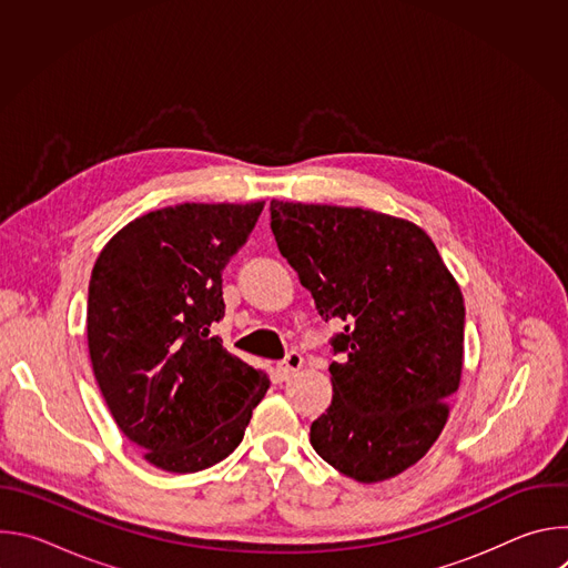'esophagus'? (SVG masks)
<instances>
[{
  "label": "esophagus",
  "instance_id": "1",
  "mask_svg": "<svg viewBox=\"0 0 568 568\" xmlns=\"http://www.w3.org/2000/svg\"><path fill=\"white\" fill-rule=\"evenodd\" d=\"M301 368H303V357H301V353H296V351L287 353V357L278 364V371H281L283 377H290V375H294V373L301 371Z\"/></svg>",
  "mask_w": 568,
  "mask_h": 568
}]
</instances>
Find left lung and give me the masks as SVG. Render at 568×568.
<instances>
[{
  "label": "left lung",
  "instance_id": "8db88e82",
  "mask_svg": "<svg viewBox=\"0 0 568 568\" xmlns=\"http://www.w3.org/2000/svg\"><path fill=\"white\" fill-rule=\"evenodd\" d=\"M272 231L333 337V404L314 452L359 483L393 478L438 440L463 373L465 303L432 237L359 206L272 200Z\"/></svg>",
  "mask_w": 568,
  "mask_h": 568
}]
</instances>
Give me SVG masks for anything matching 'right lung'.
Masks as SVG:
<instances>
[{
    "label": "right lung",
    "mask_w": 568,
    "mask_h": 568,
    "mask_svg": "<svg viewBox=\"0 0 568 568\" xmlns=\"http://www.w3.org/2000/svg\"><path fill=\"white\" fill-rule=\"evenodd\" d=\"M265 202L178 204L125 224L97 258L88 346L108 409L143 458L191 474L226 458L270 388L222 348V270Z\"/></svg>",
    "instance_id": "1"
}]
</instances>
